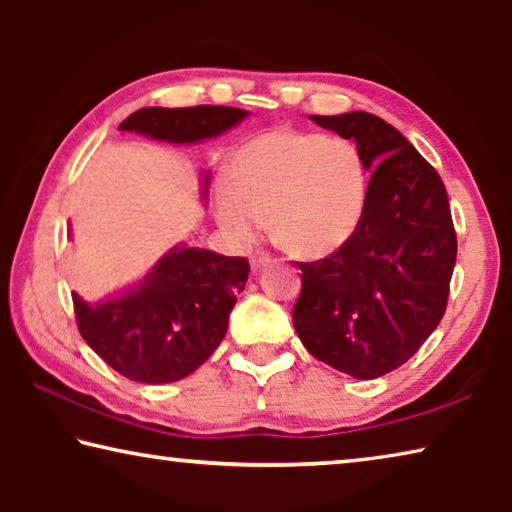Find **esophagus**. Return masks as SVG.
Listing matches in <instances>:
<instances>
[{"label":"esophagus","instance_id":"esophagus-1","mask_svg":"<svg viewBox=\"0 0 512 512\" xmlns=\"http://www.w3.org/2000/svg\"><path fill=\"white\" fill-rule=\"evenodd\" d=\"M266 264H271V255H266V253H257V255L250 257V266H253V271H255V273L259 271V268H264Z\"/></svg>","mask_w":512,"mask_h":512}]
</instances>
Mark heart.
I'll return each mask as SVG.
<instances>
[{"instance_id": "obj_1", "label": "heart", "mask_w": 512, "mask_h": 512, "mask_svg": "<svg viewBox=\"0 0 512 512\" xmlns=\"http://www.w3.org/2000/svg\"><path fill=\"white\" fill-rule=\"evenodd\" d=\"M368 171L348 137L275 128L230 160V185L214 196L216 221L250 241L268 216L275 244L300 257H325L348 241L366 207Z\"/></svg>"}]
</instances>
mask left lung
Masks as SVG:
<instances>
[{"label": "left lung", "instance_id": "1", "mask_svg": "<svg viewBox=\"0 0 512 512\" xmlns=\"http://www.w3.org/2000/svg\"><path fill=\"white\" fill-rule=\"evenodd\" d=\"M354 140L370 183L359 228L320 262L300 264L293 327L318 361L377 379L409 361L445 314L456 232L438 171L370 112L309 115Z\"/></svg>", "mask_w": 512, "mask_h": 512}]
</instances>
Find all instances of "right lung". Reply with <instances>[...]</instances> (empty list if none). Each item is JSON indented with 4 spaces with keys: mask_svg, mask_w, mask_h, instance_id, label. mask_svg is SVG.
I'll list each match as a JSON object with an SVG mask.
<instances>
[{
    "mask_svg": "<svg viewBox=\"0 0 512 512\" xmlns=\"http://www.w3.org/2000/svg\"><path fill=\"white\" fill-rule=\"evenodd\" d=\"M246 117L248 110L228 106L142 108L121 121L119 131L169 144H196L223 135ZM201 185L205 201L210 171L203 173ZM248 271L244 257L178 244L153 264L144 280L115 296L88 302L74 291L79 332L119 375L142 384L178 381L219 348Z\"/></svg>",
    "mask_w": 512,
    "mask_h": 512,
    "instance_id": "add662e5",
    "label": "right lung"
}]
</instances>
